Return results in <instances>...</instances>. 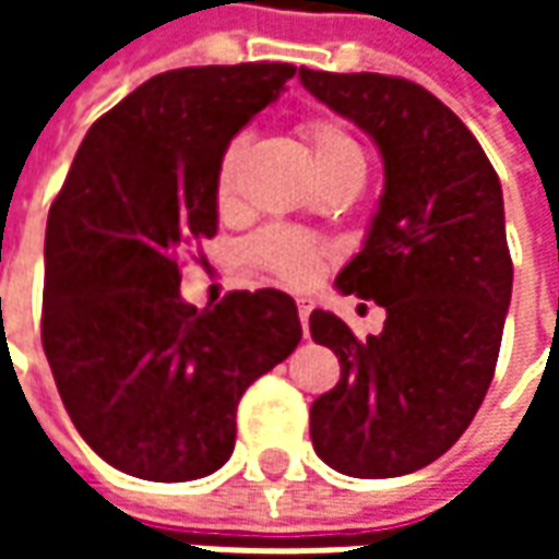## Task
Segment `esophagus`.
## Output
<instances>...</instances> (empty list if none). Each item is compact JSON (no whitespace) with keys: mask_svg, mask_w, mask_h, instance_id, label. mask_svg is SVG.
Wrapping results in <instances>:
<instances>
[{"mask_svg":"<svg viewBox=\"0 0 559 559\" xmlns=\"http://www.w3.org/2000/svg\"><path fill=\"white\" fill-rule=\"evenodd\" d=\"M296 308H299V320H302V329H308V317H311V311H314V305H311V299L299 296V299H296Z\"/></svg>","mask_w":559,"mask_h":559,"instance_id":"esophagus-1","label":"esophagus"}]
</instances>
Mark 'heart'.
<instances>
[{
	"instance_id": "obj_1",
	"label": "heart",
	"mask_w": 559,
	"mask_h": 559,
	"mask_svg": "<svg viewBox=\"0 0 559 559\" xmlns=\"http://www.w3.org/2000/svg\"><path fill=\"white\" fill-rule=\"evenodd\" d=\"M305 140L311 146L317 176H335V173H365V158L359 143L332 119H311L305 126ZM245 138H233L218 160V176H215V197L224 209L233 203V185H236V167L242 160ZM251 257L254 263L269 269L272 275L290 284H308L317 278L323 266V248L290 227H269L257 233L251 239Z\"/></svg>"
}]
</instances>
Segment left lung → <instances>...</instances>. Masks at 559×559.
I'll use <instances>...</instances> for the list:
<instances>
[{
	"instance_id": "1",
	"label": "left lung",
	"mask_w": 559,
	"mask_h": 559,
	"mask_svg": "<svg viewBox=\"0 0 559 559\" xmlns=\"http://www.w3.org/2000/svg\"><path fill=\"white\" fill-rule=\"evenodd\" d=\"M299 80L374 140L386 176L362 251L335 278L383 305L386 323L359 341L332 311L311 314V338L341 362L311 404V443L344 476L392 479L452 449L491 386L512 299L503 188L479 140L419 83L311 68Z\"/></svg>"
}]
</instances>
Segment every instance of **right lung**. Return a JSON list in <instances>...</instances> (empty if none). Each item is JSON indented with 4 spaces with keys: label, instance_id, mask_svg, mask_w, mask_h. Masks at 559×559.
<instances>
[{
    "label": "right lung",
    "instance_id": "add662e5",
    "mask_svg": "<svg viewBox=\"0 0 559 559\" xmlns=\"http://www.w3.org/2000/svg\"><path fill=\"white\" fill-rule=\"evenodd\" d=\"M293 74L248 62L146 80L90 128L50 206L44 353L80 437L128 476L224 467L245 389L302 338L296 302L272 287L197 311L176 260L218 233L221 155Z\"/></svg>",
    "mask_w": 559,
    "mask_h": 559
}]
</instances>
